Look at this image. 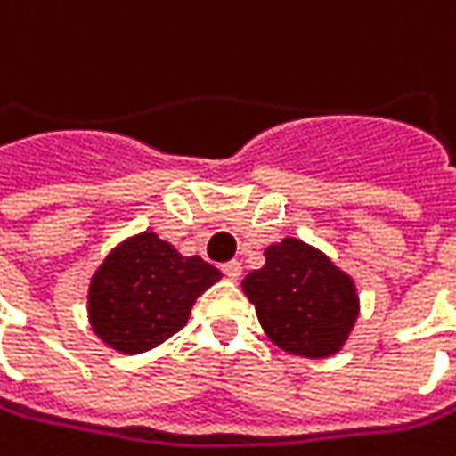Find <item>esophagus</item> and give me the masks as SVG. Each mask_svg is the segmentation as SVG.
<instances>
[{
  "instance_id": "esophagus-1",
  "label": "esophagus",
  "mask_w": 456,
  "mask_h": 456,
  "mask_svg": "<svg viewBox=\"0 0 456 456\" xmlns=\"http://www.w3.org/2000/svg\"><path fill=\"white\" fill-rule=\"evenodd\" d=\"M220 269H223V274H225L228 280H239L240 272H243V266H240V262H236V259H233V262H225Z\"/></svg>"
}]
</instances>
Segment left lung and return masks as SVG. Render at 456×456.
Listing matches in <instances>:
<instances>
[{
    "label": "left lung",
    "mask_w": 456,
    "mask_h": 456,
    "mask_svg": "<svg viewBox=\"0 0 456 456\" xmlns=\"http://www.w3.org/2000/svg\"><path fill=\"white\" fill-rule=\"evenodd\" d=\"M264 259L240 285L266 336L297 356L323 359L338 352L359 315L352 277L297 239L269 246Z\"/></svg>",
    "instance_id": "left-lung-1"
}]
</instances>
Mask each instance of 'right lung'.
Here are the masks:
<instances>
[{
  "label": "right lung",
  "instance_id": "add662e5",
  "mask_svg": "<svg viewBox=\"0 0 456 456\" xmlns=\"http://www.w3.org/2000/svg\"><path fill=\"white\" fill-rule=\"evenodd\" d=\"M220 280L213 264L182 256L156 233L123 240L89 285V321L107 346L123 354L164 344L190 318L194 300Z\"/></svg>",
  "mask_w": 456,
  "mask_h": 456
}]
</instances>
